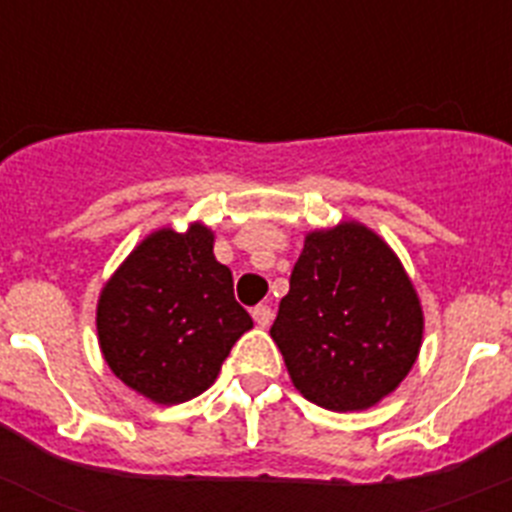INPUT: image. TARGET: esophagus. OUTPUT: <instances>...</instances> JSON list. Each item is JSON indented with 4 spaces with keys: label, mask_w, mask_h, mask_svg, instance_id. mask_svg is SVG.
<instances>
[{
    "label": "esophagus",
    "mask_w": 512,
    "mask_h": 512,
    "mask_svg": "<svg viewBox=\"0 0 512 512\" xmlns=\"http://www.w3.org/2000/svg\"><path fill=\"white\" fill-rule=\"evenodd\" d=\"M271 318H274V310H271L269 305H256V307H253V320H256V325L266 328V325L271 323Z\"/></svg>",
    "instance_id": "obj_1"
}]
</instances>
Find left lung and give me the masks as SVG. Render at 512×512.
Returning a JSON list of instances; mask_svg holds the SVG:
<instances>
[{"mask_svg":"<svg viewBox=\"0 0 512 512\" xmlns=\"http://www.w3.org/2000/svg\"><path fill=\"white\" fill-rule=\"evenodd\" d=\"M271 338L302 397L366 410L408 377L423 310L392 248L359 223L305 238Z\"/></svg>","mask_w":512,"mask_h":512,"instance_id":"1","label":"left lung"}]
</instances>
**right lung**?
Here are the masks:
<instances>
[{
  "mask_svg": "<svg viewBox=\"0 0 512 512\" xmlns=\"http://www.w3.org/2000/svg\"><path fill=\"white\" fill-rule=\"evenodd\" d=\"M251 325L235 302L233 274L212 253V233L197 223L148 235L97 305L104 361L158 405L202 395Z\"/></svg>",
  "mask_w": 512,
  "mask_h": 512,
  "instance_id": "1",
  "label": "right lung"
}]
</instances>
